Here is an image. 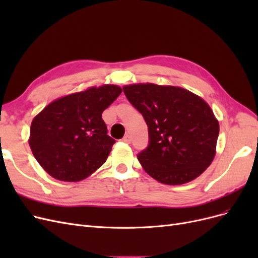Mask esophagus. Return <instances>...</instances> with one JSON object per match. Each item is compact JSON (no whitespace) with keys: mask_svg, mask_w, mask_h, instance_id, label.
<instances>
[{"mask_svg":"<svg viewBox=\"0 0 258 258\" xmlns=\"http://www.w3.org/2000/svg\"><path fill=\"white\" fill-rule=\"evenodd\" d=\"M122 142H124V143H130V142H131V137H130L129 135L124 136V137L122 138Z\"/></svg>","mask_w":258,"mask_h":258,"instance_id":"1","label":"esophagus"}]
</instances>
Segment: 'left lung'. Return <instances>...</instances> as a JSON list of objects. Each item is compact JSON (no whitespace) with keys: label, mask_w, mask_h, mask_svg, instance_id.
<instances>
[{"label":"left lung","mask_w":258,"mask_h":258,"mask_svg":"<svg viewBox=\"0 0 258 258\" xmlns=\"http://www.w3.org/2000/svg\"><path fill=\"white\" fill-rule=\"evenodd\" d=\"M148 127L150 145L138 155L145 172L167 185L197 178L216 154L220 123L201 97L177 86L153 83L122 87Z\"/></svg>","instance_id":"obj_1"}]
</instances>
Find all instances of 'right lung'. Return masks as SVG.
<instances>
[{"instance_id":"obj_1","label":"right lung","mask_w":258,"mask_h":258,"mask_svg":"<svg viewBox=\"0 0 258 258\" xmlns=\"http://www.w3.org/2000/svg\"><path fill=\"white\" fill-rule=\"evenodd\" d=\"M121 91L112 84L92 86L56 99L34 117L29 145L50 176L79 182L106 161L115 140L107 136L102 113Z\"/></svg>"}]
</instances>
